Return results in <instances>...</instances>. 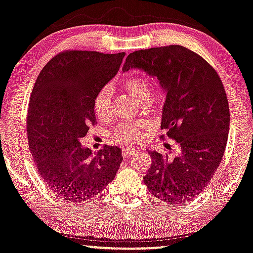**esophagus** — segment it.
Wrapping results in <instances>:
<instances>
[{"label":"esophagus","instance_id":"1","mask_svg":"<svg viewBox=\"0 0 253 253\" xmlns=\"http://www.w3.org/2000/svg\"><path fill=\"white\" fill-rule=\"evenodd\" d=\"M137 150L135 149H124L123 150V158L124 159H128V158H132V156L135 154Z\"/></svg>","mask_w":253,"mask_h":253}]
</instances>
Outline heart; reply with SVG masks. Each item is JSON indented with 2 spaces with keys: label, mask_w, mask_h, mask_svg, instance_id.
Here are the masks:
<instances>
[{
  "label": "heart",
  "mask_w": 253,
  "mask_h": 253,
  "mask_svg": "<svg viewBox=\"0 0 253 253\" xmlns=\"http://www.w3.org/2000/svg\"><path fill=\"white\" fill-rule=\"evenodd\" d=\"M121 86L125 91L132 94L140 103L150 101L152 85L147 77L140 73H129L121 81ZM111 99L112 89L110 86H104L98 91L93 99V111L99 119H107L111 113ZM150 124L147 120L129 121L121 123L113 130L114 141L121 145H139L145 139V134L149 129Z\"/></svg>",
  "instance_id": "heart-1"
}]
</instances>
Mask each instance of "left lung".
Here are the masks:
<instances>
[{
    "instance_id": "obj_1",
    "label": "left lung",
    "mask_w": 253,
    "mask_h": 253,
    "mask_svg": "<svg viewBox=\"0 0 253 253\" xmlns=\"http://www.w3.org/2000/svg\"><path fill=\"white\" fill-rule=\"evenodd\" d=\"M133 68L156 77L167 92L161 129L181 146L174 159L150 153L143 182L156 198L181 206L202 193L222 161L230 126L224 86L206 59L181 45L134 51L123 70Z\"/></svg>"
}]
</instances>
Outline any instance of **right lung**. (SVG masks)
I'll use <instances>...</instances> for the list:
<instances>
[{"label":"right lung","mask_w":253,"mask_h":253,"mask_svg":"<svg viewBox=\"0 0 253 253\" xmlns=\"http://www.w3.org/2000/svg\"><path fill=\"white\" fill-rule=\"evenodd\" d=\"M124 57V52L63 51L44 66L31 92L29 148L44 183L71 204L93 198L120 167V148L104 146L92 155L79 140L97 124L93 99L117 75Z\"/></svg>","instance_id":"1"}]
</instances>
